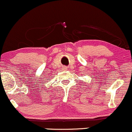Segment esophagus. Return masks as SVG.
Masks as SVG:
<instances>
[{"label": "esophagus", "mask_w": 132, "mask_h": 132, "mask_svg": "<svg viewBox=\"0 0 132 132\" xmlns=\"http://www.w3.org/2000/svg\"><path fill=\"white\" fill-rule=\"evenodd\" d=\"M64 69H67V68H64Z\"/></svg>", "instance_id": "obj_1"}]
</instances>
